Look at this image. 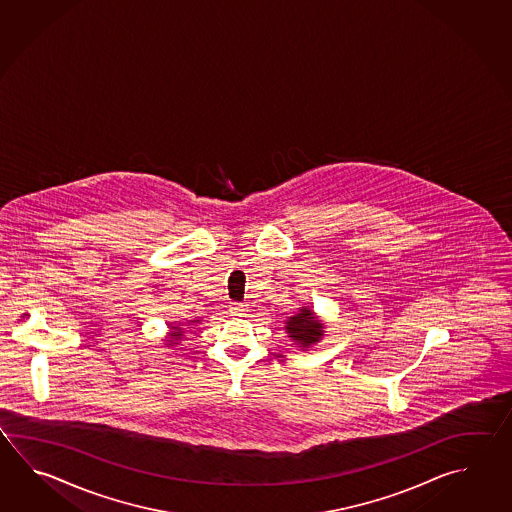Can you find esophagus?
<instances>
[{"instance_id": "1", "label": "esophagus", "mask_w": 512, "mask_h": 512, "mask_svg": "<svg viewBox=\"0 0 512 512\" xmlns=\"http://www.w3.org/2000/svg\"><path fill=\"white\" fill-rule=\"evenodd\" d=\"M230 316H238V318H241V316H247V313H249V309H247V305H241V304H234L230 305Z\"/></svg>"}]
</instances>
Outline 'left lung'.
I'll list each match as a JSON object with an SVG mask.
<instances>
[{
    "label": "left lung",
    "instance_id": "left-lung-1",
    "mask_svg": "<svg viewBox=\"0 0 512 512\" xmlns=\"http://www.w3.org/2000/svg\"><path fill=\"white\" fill-rule=\"evenodd\" d=\"M285 333L298 348L307 349L324 338L326 327L309 305H302L296 315L287 316Z\"/></svg>",
    "mask_w": 512,
    "mask_h": 512
}]
</instances>
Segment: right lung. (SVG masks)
<instances>
[{
    "label": "right lung",
    "mask_w": 512,
    "mask_h": 512,
    "mask_svg": "<svg viewBox=\"0 0 512 512\" xmlns=\"http://www.w3.org/2000/svg\"><path fill=\"white\" fill-rule=\"evenodd\" d=\"M194 324H199V318L188 320V327L183 326V324H174V322L168 324V333L164 337V348H174V346H177L186 337V331H190V327L194 326Z\"/></svg>",
    "instance_id": "add662e5"
}]
</instances>
